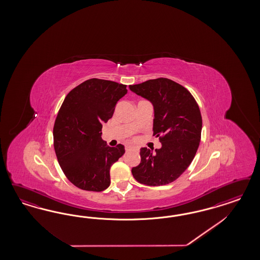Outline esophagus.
<instances>
[{"label":"esophagus","instance_id":"34e87169","mask_svg":"<svg viewBox=\"0 0 260 260\" xmlns=\"http://www.w3.org/2000/svg\"><path fill=\"white\" fill-rule=\"evenodd\" d=\"M137 150L135 147H133V146H126V150Z\"/></svg>","mask_w":260,"mask_h":260}]
</instances>
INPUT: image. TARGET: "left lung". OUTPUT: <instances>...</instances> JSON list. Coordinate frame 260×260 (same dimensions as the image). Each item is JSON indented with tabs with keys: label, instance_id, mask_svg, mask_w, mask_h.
Returning <instances> with one entry per match:
<instances>
[{
	"label": "left lung",
	"instance_id": "1",
	"mask_svg": "<svg viewBox=\"0 0 260 260\" xmlns=\"http://www.w3.org/2000/svg\"><path fill=\"white\" fill-rule=\"evenodd\" d=\"M129 89L149 100L154 110L153 135L161 149L140 150L141 162L132 169L136 181L163 186L176 180L196 156L201 139L202 117L196 99L187 88L173 80L157 78Z\"/></svg>",
	"mask_w": 260,
	"mask_h": 260
}]
</instances>
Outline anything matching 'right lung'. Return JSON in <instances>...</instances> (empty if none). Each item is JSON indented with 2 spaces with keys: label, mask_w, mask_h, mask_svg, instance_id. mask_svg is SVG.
Here are the masks:
<instances>
[{
  "label": "right lung",
  "mask_w": 260,
  "mask_h": 260,
  "mask_svg": "<svg viewBox=\"0 0 260 260\" xmlns=\"http://www.w3.org/2000/svg\"><path fill=\"white\" fill-rule=\"evenodd\" d=\"M126 92V85L92 78L63 100L53 127L54 150L64 175L79 189L102 191L110 185V167L125 148L106 146L101 132Z\"/></svg>",
  "instance_id": "add662e5"
}]
</instances>
